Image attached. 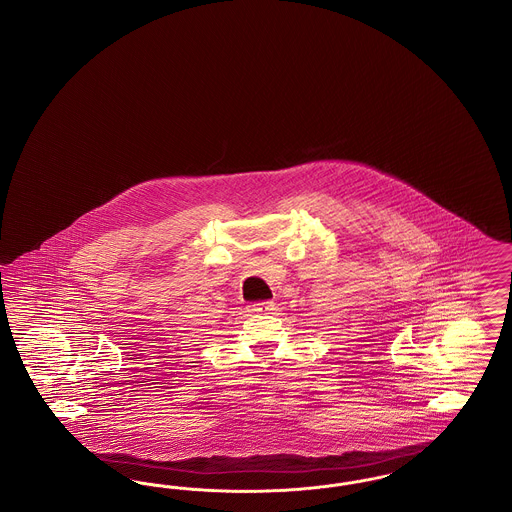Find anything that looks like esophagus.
Instances as JSON below:
<instances>
[{"mask_svg":"<svg viewBox=\"0 0 512 512\" xmlns=\"http://www.w3.org/2000/svg\"><path fill=\"white\" fill-rule=\"evenodd\" d=\"M247 309H249V313L263 315V313L274 311V303H272V301H259V303H251Z\"/></svg>","mask_w":512,"mask_h":512,"instance_id":"1","label":"esophagus"}]
</instances>
